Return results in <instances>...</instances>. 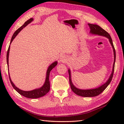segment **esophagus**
Here are the masks:
<instances>
[{
	"instance_id": "1",
	"label": "esophagus",
	"mask_w": 124,
	"mask_h": 124,
	"mask_svg": "<svg viewBox=\"0 0 124 124\" xmlns=\"http://www.w3.org/2000/svg\"><path fill=\"white\" fill-rule=\"evenodd\" d=\"M60 60L61 62H64L66 61L67 60V58L65 56H64V55H61V56H60Z\"/></svg>"
}]
</instances>
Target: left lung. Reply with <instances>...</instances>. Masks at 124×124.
I'll list each match as a JSON object with an SVG mask.
<instances>
[{"label":"left lung","mask_w":124,"mask_h":124,"mask_svg":"<svg viewBox=\"0 0 124 124\" xmlns=\"http://www.w3.org/2000/svg\"><path fill=\"white\" fill-rule=\"evenodd\" d=\"M88 25H89V27L90 28V32L89 33L92 34V35H98L100 36L105 37L109 39V41L110 42V44L112 47L113 52H114V64H113L112 66V70L111 75H110L108 79L107 80L106 83L101 85L100 86L98 87L97 88H92V89H80L73 85L72 80H71V71L70 69H68V72H69V82L70 85L71 90L74 92V93L78 95L79 96L85 97H94L99 95V94H101L102 92L104 91L108 86L111 81L112 80V78L113 77V75H114V69H115V61H116V51L115 47L113 45L112 39L110 37L109 34L106 31H105L104 29H103L102 28H101L100 26L97 25L96 24H92L88 23Z\"/></svg>","instance_id":"8db88e82"}]
</instances>
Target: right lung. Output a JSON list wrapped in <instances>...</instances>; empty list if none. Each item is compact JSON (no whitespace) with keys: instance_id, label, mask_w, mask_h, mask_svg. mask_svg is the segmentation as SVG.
Returning <instances> with one entry per match:
<instances>
[{"instance_id":"right-lung-1","label":"right lung","mask_w":124,"mask_h":124,"mask_svg":"<svg viewBox=\"0 0 124 124\" xmlns=\"http://www.w3.org/2000/svg\"><path fill=\"white\" fill-rule=\"evenodd\" d=\"M33 18H30L29 20L27 21H26L24 23V24H23L22 26H21V27L20 28H18V29L15 31L12 36L11 40H10V44L12 43V42L13 41V40H14V39L16 37V36L18 35V33H19L23 28H25L28 24H29L31 22L33 21ZM9 49H10V45L8 47V49L7 53V63L8 67L9 66L8 65V58H9ZM57 64V61H55L53 63H52L48 67V69H47V71H46L45 80V82L43 84V85L41 87H40L33 89V90L29 91H23V90H21V89H20L18 88H17V87L14 85V84L13 83V82L11 80V79H10L9 72V69H8V74H9V80L10 81V83H11L12 86L13 87V88H14L15 90L16 91H17L18 93L21 95L24 96L25 97H27V98H29V99L39 98V97H41L42 96L45 95L49 91V89H50V83H49V73H50V72H51V71L53 69V68L55 66H56Z\"/></svg>"}]
</instances>
